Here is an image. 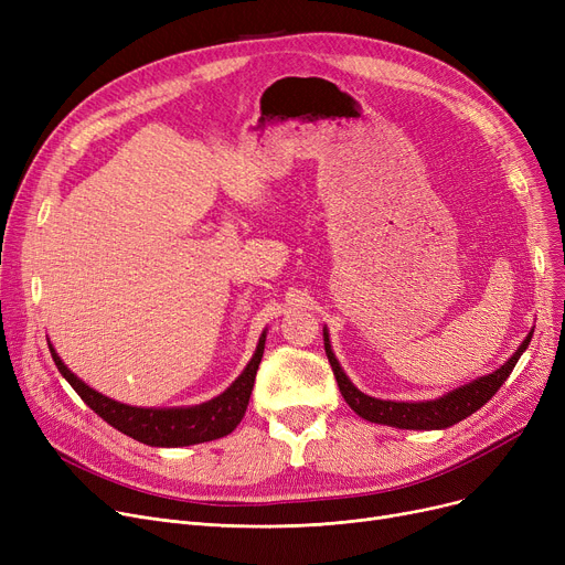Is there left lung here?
<instances>
[{"label":"left lung","mask_w":565,"mask_h":565,"mask_svg":"<svg viewBox=\"0 0 565 565\" xmlns=\"http://www.w3.org/2000/svg\"><path fill=\"white\" fill-rule=\"evenodd\" d=\"M531 337L533 332L526 334V339L511 354L509 362L501 364L497 371L481 375L477 380H469L467 384H460V387L441 394L433 401H382L354 387L337 360L328 328H322L324 354H328L330 366L339 384V392L345 398V403L354 409V414H360L362 419L371 424H382V426L403 428V430H444L467 419L469 414H473L477 409H481L497 394L501 384L507 382L518 360L522 358V352L529 348Z\"/></svg>","instance_id":"8db88e82"}]
</instances>
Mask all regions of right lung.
Segmentation results:
<instances>
[{"instance_id":"obj_1","label":"right lung","mask_w":565,"mask_h":565,"mask_svg":"<svg viewBox=\"0 0 565 565\" xmlns=\"http://www.w3.org/2000/svg\"><path fill=\"white\" fill-rule=\"evenodd\" d=\"M265 330L256 343L249 364L237 375L231 387H226L220 396L185 407H137L128 403H118L94 387H88L84 380H79L66 364L58 358V352L50 345L52 360L71 387L79 394V398L92 407L98 417H103L109 426L121 430L124 435L148 444V447H190V444L213 441L235 430V426L243 422L249 396L254 390L256 371L265 350Z\"/></svg>"}]
</instances>
